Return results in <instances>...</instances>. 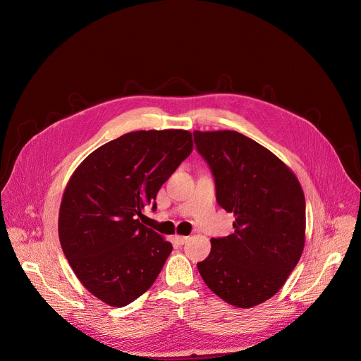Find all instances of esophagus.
I'll return each instance as SVG.
<instances>
[{
    "instance_id": "obj_1",
    "label": "esophagus",
    "mask_w": 361,
    "mask_h": 361,
    "mask_svg": "<svg viewBox=\"0 0 361 361\" xmlns=\"http://www.w3.org/2000/svg\"><path fill=\"white\" fill-rule=\"evenodd\" d=\"M176 241H177L180 245H183V244H185V243L188 241V237H185V235H176Z\"/></svg>"
}]
</instances>
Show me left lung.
<instances>
[{
  "mask_svg": "<svg viewBox=\"0 0 361 361\" xmlns=\"http://www.w3.org/2000/svg\"><path fill=\"white\" fill-rule=\"evenodd\" d=\"M220 207L234 233L212 238L198 271L220 298L250 308L273 297L297 266L305 234V198L294 173L271 151L237 131H194Z\"/></svg>",
  "mask_w": 361,
  "mask_h": 361,
  "instance_id": "obj_1",
  "label": "left lung"
}]
</instances>
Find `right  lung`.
<instances>
[{
	"mask_svg": "<svg viewBox=\"0 0 361 361\" xmlns=\"http://www.w3.org/2000/svg\"><path fill=\"white\" fill-rule=\"evenodd\" d=\"M192 151L185 130L124 134L101 145L71 176L60 207L59 235L84 287L113 307L145 293L173 245L140 223L161 185Z\"/></svg>",
	"mask_w": 361,
	"mask_h": 361,
	"instance_id": "1",
	"label": "right lung"
}]
</instances>
